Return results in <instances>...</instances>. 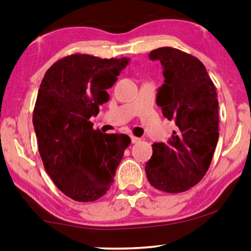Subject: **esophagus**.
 I'll list each match as a JSON object with an SVG mask.
<instances>
[{
	"label": "esophagus",
	"mask_w": 251,
	"mask_h": 251,
	"mask_svg": "<svg viewBox=\"0 0 251 251\" xmlns=\"http://www.w3.org/2000/svg\"><path fill=\"white\" fill-rule=\"evenodd\" d=\"M140 142V138H138V137H135V136H131V143L132 144H137Z\"/></svg>",
	"instance_id": "1"
}]
</instances>
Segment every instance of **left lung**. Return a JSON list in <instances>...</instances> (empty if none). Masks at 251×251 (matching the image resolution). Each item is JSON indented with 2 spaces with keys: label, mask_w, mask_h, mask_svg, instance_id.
<instances>
[{
  "label": "left lung",
  "mask_w": 251,
  "mask_h": 251,
  "mask_svg": "<svg viewBox=\"0 0 251 251\" xmlns=\"http://www.w3.org/2000/svg\"><path fill=\"white\" fill-rule=\"evenodd\" d=\"M149 57L163 67L156 104L176 130L167 143L152 145L146 176L156 190L180 193L197 185L211 163L219 136L217 92L204 65L192 54L163 47Z\"/></svg>",
  "instance_id": "8db88e82"
}]
</instances>
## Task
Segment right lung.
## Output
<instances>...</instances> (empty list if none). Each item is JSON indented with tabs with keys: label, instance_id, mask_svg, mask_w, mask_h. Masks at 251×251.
Here are the masks:
<instances>
[{
	"label": "right lung",
	"instance_id": "add662e5",
	"mask_svg": "<svg viewBox=\"0 0 251 251\" xmlns=\"http://www.w3.org/2000/svg\"><path fill=\"white\" fill-rule=\"evenodd\" d=\"M129 61L71 54L54 63L40 84L33 126L41 159L56 186L75 201H96L109 190L131 143L122 133L94 130L90 122Z\"/></svg>",
	"mask_w": 251,
	"mask_h": 251
}]
</instances>
